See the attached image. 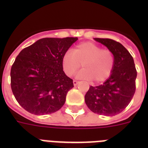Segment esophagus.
I'll list each match as a JSON object with an SVG mask.
<instances>
[{
  "label": "esophagus",
  "mask_w": 148,
  "mask_h": 148,
  "mask_svg": "<svg viewBox=\"0 0 148 148\" xmlns=\"http://www.w3.org/2000/svg\"><path fill=\"white\" fill-rule=\"evenodd\" d=\"M78 82L77 80H73V84H74V86H76L77 84H78Z\"/></svg>",
  "instance_id": "obj_1"
}]
</instances>
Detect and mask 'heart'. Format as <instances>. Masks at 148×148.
Instances as JSON below:
<instances>
[{"instance_id":"heart-1","label":"heart","mask_w":148,"mask_h":148,"mask_svg":"<svg viewBox=\"0 0 148 148\" xmlns=\"http://www.w3.org/2000/svg\"><path fill=\"white\" fill-rule=\"evenodd\" d=\"M61 63L63 70L68 76L74 75L82 64L84 69L78 76L99 83L105 81L112 73L115 58L110 49H101L100 46L87 41L75 46L73 53L66 52L63 56Z\"/></svg>"}]
</instances>
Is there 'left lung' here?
Listing matches in <instances>:
<instances>
[{"label":"left lung","mask_w":148,"mask_h":148,"mask_svg":"<svg viewBox=\"0 0 148 148\" xmlns=\"http://www.w3.org/2000/svg\"><path fill=\"white\" fill-rule=\"evenodd\" d=\"M94 40L112 51L115 58L114 67L102 84L90 86L84 100L93 113L115 116L126 108L135 93L137 76L135 64L130 53L120 43L109 38H95Z\"/></svg>","instance_id":"left-lung-1"}]
</instances>
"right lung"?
<instances>
[{
  "label": "right lung",
  "mask_w": 148,
  "mask_h": 148,
  "mask_svg": "<svg viewBox=\"0 0 148 148\" xmlns=\"http://www.w3.org/2000/svg\"><path fill=\"white\" fill-rule=\"evenodd\" d=\"M78 38H45L21 51L11 68V88L23 109L50 114L64 104L73 79L63 71V56Z\"/></svg>",
  "instance_id": "add662e5"
}]
</instances>
